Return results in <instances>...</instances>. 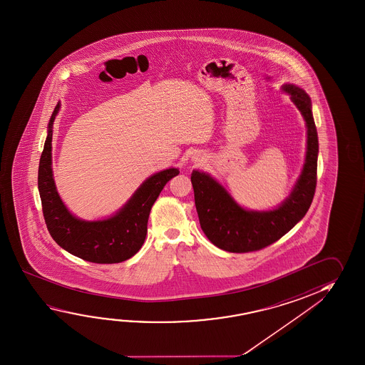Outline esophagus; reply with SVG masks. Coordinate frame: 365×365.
<instances>
[{
    "label": "esophagus",
    "mask_w": 365,
    "mask_h": 365,
    "mask_svg": "<svg viewBox=\"0 0 365 365\" xmlns=\"http://www.w3.org/2000/svg\"><path fill=\"white\" fill-rule=\"evenodd\" d=\"M193 159H195V162H200V158H198V156H193Z\"/></svg>",
    "instance_id": "obj_1"
}]
</instances>
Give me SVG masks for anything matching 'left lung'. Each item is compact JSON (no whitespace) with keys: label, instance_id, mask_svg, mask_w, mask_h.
I'll use <instances>...</instances> for the list:
<instances>
[{"label":"left lung","instance_id":"obj_1","mask_svg":"<svg viewBox=\"0 0 365 365\" xmlns=\"http://www.w3.org/2000/svg\"><path fill=\"white\" fill-rule=\"evenodd\" d=\"M282 90L290 94L307 123V155L304 167L290 196L269 211L240 207L233 197L209 174L193 170L191 175L200 225L210 242L233 253L259 251L275 243L304 217L311 207L317 185L318 136L312 114L311 98L297 85Z\"/></svg>","mask_w":365,"mask_h":365}]
</instances>
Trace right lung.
<instances>
[{
    "label": "right lung",
    "instance_id": "obj_1",
    "mask_svg": "<svg viewBox=\"0 0 365 365\" xmlns=\"http://www.w3.org/2000/svg\"><path fill=\"white\" fill-rule=\"evenodd\" d=\"M60 103L49 120L39 169L38 190L42 200L43 216L49 234L57 245L76 257L94 263H118L135 256L144 245L148 220L153 205L164 185L180 174L177 168L155 173L140 185L125 206L104 220H80L62 202L52 174V125Z\"/></svg>",
    "mask_w": 365,
    "mask_h": 365
}]
</instances>
